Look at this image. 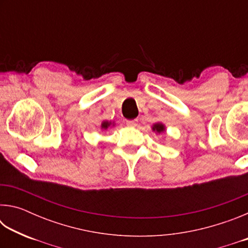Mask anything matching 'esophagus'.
I'll return each mask as SVG.
<instances>
[{"mask_svg": "<svg viewBox=\"0 0 248 248\" xmlns=\"http://www.w3.org/2000/svg\"><path fill=\"white\" fill-rule=\"evenodd\" d=\"M125 124H127L128 127H136L138 124V120L134 119V120H127L125 121Z\"/></svg>", "mask_w": 248, "mask_h": 248, "instance_id": "obj_1", "label": "esophagus"}]
</instances>
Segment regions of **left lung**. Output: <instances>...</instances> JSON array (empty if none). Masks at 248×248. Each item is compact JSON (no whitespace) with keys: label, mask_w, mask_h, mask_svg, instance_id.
I'll return each instance as SVG.
<instances>
[{"label":"left lung","mask_w":248,"mask_h":248,"mask_svg":"<svg viewBox=\"0 0 248 248\" xmlns=\"http://www.w3.org/2000/svg\"><path fill=\"white\" fill-rule=\"evenodd\" d=\"M152 130H153L155 133H158V134L159 133H163V132L165 131V125L163 124H161V123H156V124H153Z\"/></svg>","instance_id":"obj_1"}]
</instances>
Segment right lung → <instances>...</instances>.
I'll list each match as a JSON object with an SVG mask.
<instances>
[{"label":"right lung","mask_w":248,"mask_h":248,"mask_svg":"<svg viewBox=\"0 0 248 248\" xmlns=\"http://www.w3.org/2000/svg\"><path fill=\"white\" fill-rule=\"evenodd\" d=\"M115 124L112 123V121H107V120H104L102 123V129L103 130H106L108 129L109 127H114Z\"/></svg>","instance_id":"right-lung-1"}]
</instances>
